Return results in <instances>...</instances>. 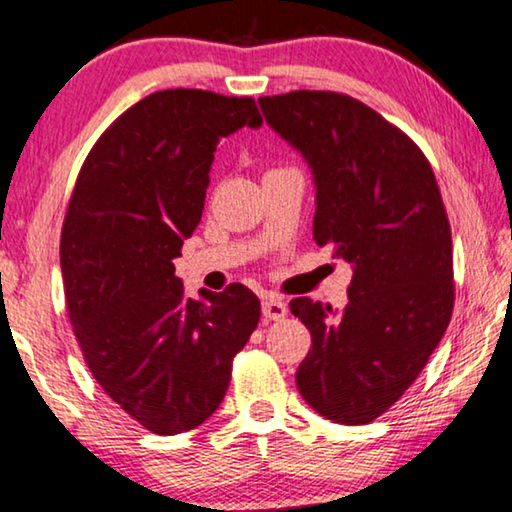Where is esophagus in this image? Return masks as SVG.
Returning <instances> with one entry per match:
<instances>
[{
  "mask_svg": "<svg viewBox=\"0 0 512 512\" xmlns=\"http://www.w3.org/2000/svg\"><path fill=\"white\" fill-rule=\"evenodd\" d=\"M262 315L266 320H283L287 315V304L278 297H266L262 301Z\"/></svg>",
  "mask_w": 512,
  "mask_h": 512,
  "instance_id": "esophagus-1",
  "label": "esophagus"
}]
</instances>
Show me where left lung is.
<instances>
[{"label": "left lung", "instance_id": "8db88e82", "mask_svg": "<svg viewBox=\"0 0 512 512\" xmlns=\"http://www.w3.org/2000/svg\"><path fill=\"white\" fill-rule=\"evenodd\" d=\"M259 109L311 169L315 243L352 266L343 311L290 301L313 336L297 387L327 420L369 424L420 376L455 304L434 171L401 129L348 95L297 90Z\"/></svg>", "mask_w": 512, "mask_h": 512}]
</instances>
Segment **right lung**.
I'll return each instance as SVG.
<instances>
[{
    "label": "right lung",
    "instance_id": "1",
    "mask_svg": "<svg viewBox=\"0 0 512 512\" xmlns=\"http://www.w3.org/2000/svg\"><path fill=\"white\" fill-rule=\"evenodd\" d=\"M241 127H262L255 99L153 92L99 136L64 218V294L85 364L155 434L215 413L259 322L246 285L190 299L174 273L201 222L215 146Z\"/></svg>",
    "mask_w": 512,
    "mask_h": 512
}]
</instances>
